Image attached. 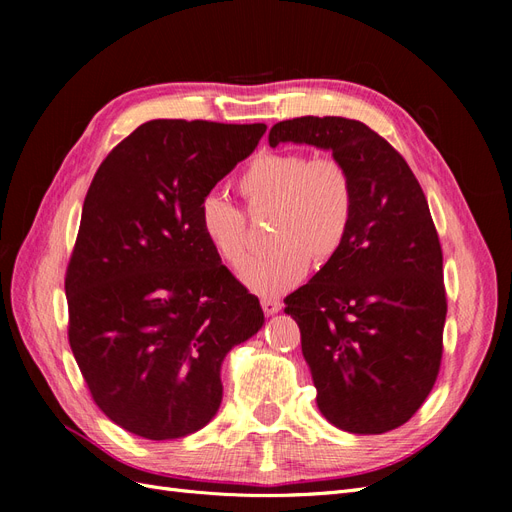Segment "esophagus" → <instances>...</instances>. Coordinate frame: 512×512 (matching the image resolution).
I'll use <instances>...</instances> for the list:
<instances>
[{
	"label": "esophagus",
	"instance_id": "1",
	"mask_svg": "<svg viewBox=\"0 0 512 512\" xmlns=\"http://www.w3.org/2000/svg\"><path fill=\"white\" fill-rule=\"evenodd\" d=\"M260 305H262V309H265L267 316H273V314H277L282 309V303L277 301V299H262Z\"/></svg>",
	"mask_w": 512,
	"mask_h": 512
}]
</instances>
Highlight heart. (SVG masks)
Masks as SVG:
<instances>
[{"label":"heart","instance_id":"heart-1","mask_svg":"<svg viewBox=\"0 0 512 512\" xmlns=\"http://www.w3.org/2000/svg\"><path fill=\"white\" fill-rule=\"evenodd\" d=\"M237 190L252 215L273 213V250L250 260L243 284L262 297H277L297 286L309 271V258L324 265L337 256L354 218V181L342 160L309 158L303 151H262L237 179ZM198 230L226 267L239 269L247 243L245 215L218 194L198 207Z\"/></svg>","mask_w":512,"mask_h":512}]
</instances>
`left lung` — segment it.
Wrapping results in <instances>:
<instances>
[{"label": "left lung", "mask_w": 512, "mask_h": 512, "mask_svg": "<svg viewBox=\"0 0 512 512\" xmlns=\"http://www.w3.org/2000/svg\"><path fill=\"white\" fill-rule=\"evenodd\" d=\"M280 143L331 151L354 181L342 250L284 299L301 329L316 404L350 433L397 429L423 406L442 361V247L427 198L406 160L356 119L280 121L269 145Z\"/></svg>", "instance_id": "1"}]
</instances>
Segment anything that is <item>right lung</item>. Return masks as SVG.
<instances>
[{
    "instance_id": "1",
    "label": "right lung",
    "mask_w": 512,
    "mask_h": 512,
    "mask_svg": "<svg viewBox=\"0 0 512 512\" xmlns=\"http://www.w3.org/2000/svg\"><path fill=\"white\" fill-rule=\"evenodd\" d=\"M265 123L153 119L91 181L66 273L68 337L98 408L147 440L203 429L226 354L265 324L198 230V207Z\"/></svg>"
}]
</instances>
